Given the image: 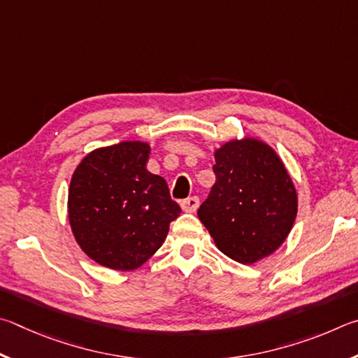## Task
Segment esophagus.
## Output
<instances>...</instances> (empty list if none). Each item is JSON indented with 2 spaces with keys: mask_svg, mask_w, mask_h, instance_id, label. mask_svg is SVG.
Masks as SVG:
<instances>
[{
  "mask_svg": "<svg viewBox=\"0 0 358 358\" xmlns=\"http://www.w3.org/2000/svg\"><path fill=\"white\" fill-rule=\"evenodd\" d=\"M199 206V199L196 196H192V198H187L184 201H180V208H182L184 212L187 214H192V212H195Z\"/></svg>",
  "mask_w": 358,
  "mask_h": 358,
  "instance_id": "1",
  "label": "esophagus"
}]
</instances>
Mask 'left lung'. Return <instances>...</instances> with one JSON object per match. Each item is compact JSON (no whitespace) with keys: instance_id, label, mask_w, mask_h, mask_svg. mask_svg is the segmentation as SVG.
<instances>
[{"instance_id":"8db88e82","label":"left lung","mask_w":358,"mask_h":358,"mask_svg":"<svg viewBox=\"0 0 358 358\" xmlns=\"http://www.w3.org/2000/svg\"><path fill=\"white\" fill-rule=\"evenodd\" d=\"M214 157L215 184L198 218L223 255L255 264L289 236L299 209L296 185L275 149L258 138H234Z\"/></svg>"}]
</instances>
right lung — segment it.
I'll list each match as a JSON object with an SVG mask.
<instances>
[{"instance_id": "1", "label": "right lung", "mask_w": 358, "mask_h": 358, "mask_svg": "<svg viewBox=\"0 0 358 358\" xmlns=\"http://www.w3.org/2000/svg\"><path fill=\"white\" fill-rule=\"evenodd\" d=\"M150 144L121 141L87 152L72 174L67 215L78 247L106 268L141 267L180 214L162 176L148 171Z\"/></svg>"}]
</instances>
